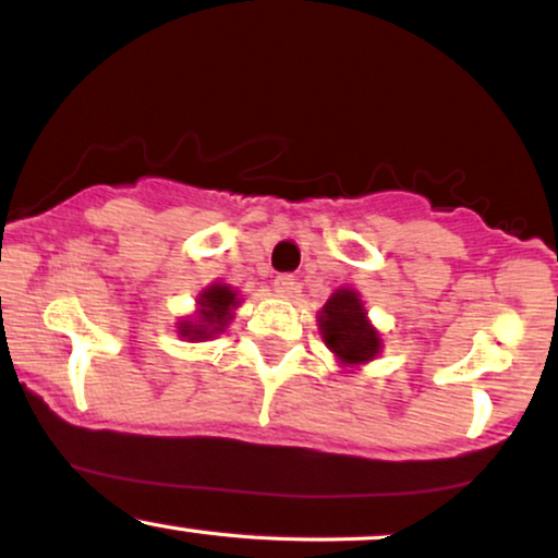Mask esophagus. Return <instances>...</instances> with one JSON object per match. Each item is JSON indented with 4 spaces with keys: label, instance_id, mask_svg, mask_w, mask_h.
Here are the masks:
<instances>
[{
    "label": "esophagus",
    "instance_id": "34e87169",
    "mask_svg": "<svg viewBox=\"0 0 558 558\" xmlns=\"http://www.w3.org/2000/svg\"><path fill=\"white\" fill-rule=\"evenodd\" d=\"M275 291L280 293V296H293V293H296V278H293V275H278V278H275Z\"/></svg>",
    "mask_w": 558,
    "mask_h": 558
}]
</instances>
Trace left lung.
Listing matches in <instances>:
<instances>
[{
    "mask_svg": "<svg viewBox=\"0 0 558 558\" xmlns=\"http://www.w3.org/2000/svg\"><path fill=\"white\" fill-rule=\"evenodd\" d=\"M317 325L323 343L338 360V367H362L383 351L380 332L369 323L364 301L354 288H336L317 312Z\"/></svg>",
    "mask_w": 558,
    "mask_h": 558,
    "instance_id": "left-lung-1",
    "label": "left lung"
}]
</instances>
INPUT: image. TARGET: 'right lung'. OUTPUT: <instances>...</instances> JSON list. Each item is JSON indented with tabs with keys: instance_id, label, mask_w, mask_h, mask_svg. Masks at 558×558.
Segmentation results:
<instances>
[{
	"instance_id": "1",
	"label": "right lung",
	"mask_w": 558,
	"mask_h": 558,
	"mask_svg": "<svg viewBox=\"0 0 558 558\" xmlns=\"http://www.w3.org/2000/svg\"><path fill=\"white\" fill-rule=\"evenodd\" d=\"M241 306L239 291L228 283H209L196 296V312L185 315L175 323L178 336L189 343L213 341V338L226 332L230 319L235 317V310Z\"/></svg>"
}]
</instances>
